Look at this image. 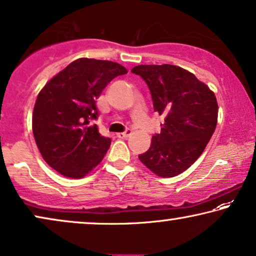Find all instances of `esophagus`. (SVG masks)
Instances as JSON below:
<instances>
[{
  "instance_id": "34e87169",
  "label": "esophagus",
  "mask_w": 256,
  "mask_h": 256,
  "mask_svg": "<svg viewBox=\"0 0 256 256\" xmlns=\"http://www.w3.org/2000/svg\"><path fill=\"white\" fill-rule=\"evenodd\" d=\"M131 134V130H126L125 132H120V133H117V136L120 139H126Z\"/></svg>"
}]
</instances>
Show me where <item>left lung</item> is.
<instances>
[{
  "label": "left lung",
  "mask_w": 256,
  "mask_h": 256,
  "mask_svg": "<svg viewBox=\"0 0 256 256\" xmlns=\"http://www.w3.org/2000/svg\"><path fill=\"white\" fill-rule=\"evenodd\" d=\"M132 73L148 86L154 111L164 116L161 132L139 160L160 178H172L200 156L218 120L214 92L184 68L174 64H139Z\"/></svg>",
  "instance_id": "8db88e82"
}]
</instances>
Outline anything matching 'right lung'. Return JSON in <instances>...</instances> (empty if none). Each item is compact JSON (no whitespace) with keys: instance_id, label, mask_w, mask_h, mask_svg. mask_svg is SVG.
<instances>
[{"instance_id":"obj_1","label":"right lung","mask_w":256,"mask_h":256,"mask_svg":"<svg viewBox=\"0 0 256 256\" xmlns=\"http://www.w3.org/2000/svg\"><path fill=\"white\" fill-rule=\"evenodd\" d=\"M122 64L80 58L54 75L36 100L32 131L42 159L59 174L82 178L103 160L111 139L98 132L96 100L108 84L126 74Z\"/></svg>"}]
</instances>
